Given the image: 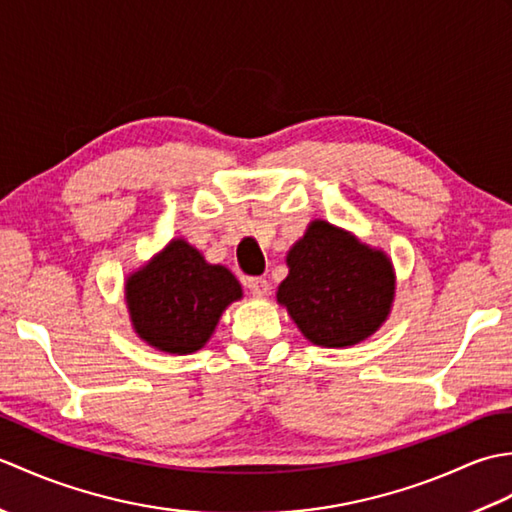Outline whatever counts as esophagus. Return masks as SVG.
I'll use <instances>...</instances> for the list:
<instances>
[{"mask_svg":"<svg viewBox=\"0 0 512 512\" xmlns=\"http://www.w3.org/2000/svg\"><path fill=\"white\" fill-rule=\"evenodd\" d=\"M246 286L257 297H262V295H266V292H268V281L264 277H248L246 279Z\"/></svg>","mask_w":512,"mask_h":512,"instance_id":"obj_1","label":"esophagus"}]
</instances>
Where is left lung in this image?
Here are the masks:
<instances>
[{"label": "left lung", "instance_id": "8db88e82", "mask_svg": "<svg viewBox=\"0 0 512 512\" xmlns=\"http://www.w3.org/2000/svg\"><path fill=\"white\" fill-rule=\"evenodd\" d=\"M277 299L308 341L345 347L367 339L394 299L389 259L328 222H312L288 253Z\"/></svg>", "mask_w": 512, "mask_h": 512}]
</instances>
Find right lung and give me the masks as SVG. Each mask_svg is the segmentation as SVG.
Segmentation results:
<instances>
[{"instance_id": "1", "label": "right lung", "mask_w": 512, "mask_h": 512, "mask_svg": "<svg viewBox=\"0 0 512 512\" xmlns=\"http://www.w3.org/2000/svg\"><path fill=\"white\" fill-rule=\"evenodd\" d=\"M127 306L140 339L169 354H191L209 341L228 303L242 297L224 266H211L182 239L127 279Z\"/></svg>"}]
</instances>
